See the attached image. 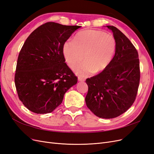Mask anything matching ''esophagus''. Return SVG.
I'll use <instances>...</instances> for the list:
<instances>
[{"instance_id": "1", "label": "esophagus", "mask_w": 154, "mask_h": 154, "mask_svg": "<svg viewBox=\"0 0 154 154\" xmlns=\"http://www.w3.org/2000/svg\"><path fill=\"white\" fill-rule=\"evenodd\" d=\"M78 81L79 82H84L85 81V79L83 78H82L80 76L78 77Z\"/></svg>"}]
</instances>
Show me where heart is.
Returning a JSON list of instances; mask_svg holds the SVG:
<instances>
[{"label": "heart", "instance_id": "obj_1", "mask_svg": "<svg viewBox=\"0 0 154 154\" xmlns=\"http://www.w3.org/2000/svg\"><path fill=\"white\" fill-rule=\"evenodd\" d=\"M117 43L112 35L100 30L87 29L78 32L73 41L63 45V54L69 66L74 69L83 59L85 62L74 69L78 76L86 77L98 74L109 66L115 54Z\"/></svg>", "mask_w": 154, "mask_h": 154}]
</instances>
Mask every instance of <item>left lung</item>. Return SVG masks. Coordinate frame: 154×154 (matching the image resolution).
Returning a JSON list of instances; mask_svg holds the SVG:
<instances>
[{"label":"left lung","instance_id":"left-lung-1","mask_svg":"<svg viewBox=\"0 0 154 154\" xmlns=\"http://www.w3.org/2000/svg\"><path fill=\"white\" fill-rule=\"evenodd\" d=\"M117 43L109 66L97 75L87 78V107L96 116L111 119L125 112L134 102L140 81L137 51L117 27L107 26Z\"/></svg>","mask_w":154,"mask_h":154}]
</instances>
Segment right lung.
Returning a JSON list of instances; mask_svg holds the SVG:
<instances>
[{"label":"right lung","instance_id":"add662e5","mask_svg":"<svg viewBox=\"0 0 154 154\" xmlns=\"http://www.w3.org/2000/svg\"><path fill=\"white\" fill-rule=\"evenodd\" d=\"M80 27L47 22L25 41L18 54L15 84L19 100L32 112H53L77 83L78 78L65 63L63 45Z\"/></svg>","mask_w":154,"mask_h":154}]
</instances>
